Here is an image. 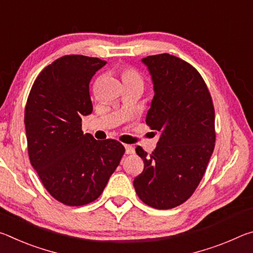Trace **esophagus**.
Listing matches in <instances>:
<instances>
[{"label": "esophagus", "mask_w": 253, "mask_h": 253, "mask_svg": "<svg viewBox=\"0 0 253 253\" xmlns=\"http://www.w3.org/2000/svg\"><path fill=\"white\" fill-rule=\"evenodd\" d=\"M124 146H125V152H126V154H132L135 152V149H134V147L131 146V145H124Z\"/></svg>", "instance_id": "esophagus-1"}]
</instances>
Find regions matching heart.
<instances>
[{
    "label": "heart",
    "mask_w": 253,
    "mask_h": 253,
    "mask_svg": "<svg viewBox=\"0 0 253 253\" xmlns=\"http://www.w3.org/2000/svg\"><path fill=\"white\" fill-rule=\"evenodd\" d=\"M123 80L124 84L130 83V84H137L143 85V79L138 72L134 69H126L123 72Z\"/></svg>",
    "instance_id": "b5f03b06"
}]
</instances>
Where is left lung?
I'll return each mask as SVG.
<instances>
[{"instance_id": "1", "label": "left lung", "mask_w": 253, "mask_h": 253, "mask_svg": "<svg viewBox=\"0 0 253 253\" xmlns=\"http://www.w3.org/2000/svg\"><path fill=\"white\" fill-rule=\"evenodd\" d=\"M151 75L154 98L146 124L160 132L151 155L137 146L144 170L134 179L138 198L149 207L168 210L193 194L215 143L214 107L195 68L169 53L142 59Z\"/></svg>"}]
</instances>
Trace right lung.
Listing matches in <instances>:
<instances>
[{
	"mask_svg": "<svg viewBox=\"0 0 253 253\" xmlns=\"http://www.w3.org/2000/svg\"><path fill=\"white\" fill-rule=\"evenodd\" d=\"M106 63L80 54L57 59L38 76L25 106L31 165L46 191L70 207L99 198L125 153L117 140H96L81 129L92 113L89 83Z\"/></svg>",
	"mask_w": 253,
	"mask_h": 253,
	"instance_id": "right-lung-1",
	"label": "right lung"
}]
</instances>
